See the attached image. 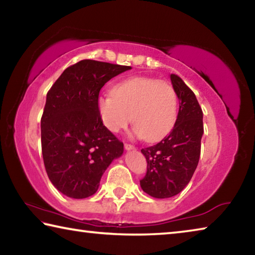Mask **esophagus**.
<instances>
[{
	"label": "esophagus",
	"mask_w": 255,
	"mask_h": 255,
	"mask_svg": "<svg viewBox=\"0 0 255 255\" xmlns=\"http://www.w3.org/2000/svg\"><path fill=\"white\" fill-rule=\"evenodd\" d=\"M125 148H126L127 150H132V149H135L136 147L133 145H131V144H125Z\"/></svg>",
	"instance_id": "1"
}]
</instances>
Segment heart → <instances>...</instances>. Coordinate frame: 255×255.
Returning <instances> with one entry per match:
<instances>
[{"mask_svg": "<svg viewBox=\"0 0 255 255\" xmlns=\"http://www.w3.org/2000/svg\"><path fill=\"white\" fill-rule=\"evenodd\" d=\"M178 94L167 82L152 77H131L114 88V94L99 98L98 108L105 126L119 132L130 123L146 141L163 139L178 118Z\"/></svg>", "mask_w": 255, "mask_h": 255, "instance_id": "1", "label": "heart"}]
</instances>
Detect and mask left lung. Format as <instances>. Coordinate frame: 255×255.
<instances>
[{"mask_svg":"<svg viewBox=\"0 0 255 255\" xmlns=\"http://www.w3.org/2000/svg\"><path fill=\"white\" fill-rule=\"evenodd\" d=\"M179 98L173 129L156 145L141 149L147 172L140 180L143 191L154 198H170L185 188L197 169L204 133L202 110L195 93L180 76L171 74Z\"/></svg>","mask_w":255,"mask_h":255,"instance_id":"8db88e82","label":"left lung"}]
</instances>
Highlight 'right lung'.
<instances>
[{"instance_id": "right-lung-1", "label": "right lung", "mask_w": 255, "mask_h": 255, "mask_svg": "<svg viewBox=\"0 0 255 255\" xmlns=\"http://www.w3.org/2000/svg\"><path fill=\"white\" fill-rule=\"evenodd\" d=\"M130 68L83 59L67 67L47 93L42 157L50 182L63 195H94L107 167L124 153L123 141L103 125L98 101L102 86Z\"/></svg>"}]
</instances>
